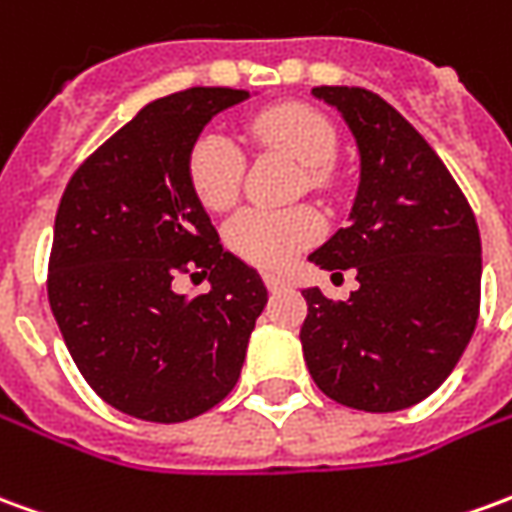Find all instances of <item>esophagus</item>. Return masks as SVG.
<instances>
[{
	"label": "esophagus",
	"instance_id": "esophagus-1",
	"mask_svg": "<svg viewBox=\"0 0 512 512\" xmlns=\"http://www.w3.org/2000/svg\"><path fill=\"white\" fill-rule=\"evenodd\" d=\"M263 282H266V288L271 293H277V291H285L291 282L285 280V277H280V274H263Z\"/></svg>",
	"mask_w": 512,
	"mask_h": 512
}]
</instances>
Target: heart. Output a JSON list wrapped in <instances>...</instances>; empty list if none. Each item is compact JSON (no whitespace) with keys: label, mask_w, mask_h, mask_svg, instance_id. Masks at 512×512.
<instances>
[{"label":"heart","mask_w":512,"mask_h":512,"mask_svg":"<svg viewBox=\"0 0 512 512\" xmlns=\"http://www.w3.org/2000/svg\"><path fill=\"white\" fill-rule=\"evenodd\" d=\"M252 141L266 149H277L305 166L310 188L324 185V169L338 149L332 121L316 107L302 102H280L249 119ZM188 182L194 196L213 213L230 210L241 194L246 160L241 146L219 127L199 132L188 152ZM324 224L316 210H244L227 227V246L235 255L257 268H282L299 252L321 238Z\"/></svg>","instance_id":"b5f03b06"}]
</instances>
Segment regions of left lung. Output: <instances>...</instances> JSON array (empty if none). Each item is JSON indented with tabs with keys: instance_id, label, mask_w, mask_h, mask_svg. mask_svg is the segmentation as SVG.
<instances>
[{
	"instance_id": "1",
	"label": "left lung",
	"mask_w": 512,
	"mask_h": 512,
	"mask_svg": "<svg viewBox=\"0 0 512 512\" xmlns=\"http://www.w3.org/2000/svg\"><path fill=\"white\" fill-rule=\"evenodd\" d=\"M360 149L352 221L310 260L360 288L332 302L307 288L299 338L330 399L368 413L418 405L441 385L480 318L482 244L466 194L410 121L366 88L318 85Z\"/></svg>"
}]
</instances>
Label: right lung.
<instances>
[{
    "label": "right lung",
    "mask_w": 512,
    "mask_h": 512,
    "mask_svg": "<svg viewBox=\"0 0 512 512\" xmlns=\"http://www.w3.org/2000/svg\"><path fill=\"white\" fill-rule=\"evenodd\" d=\"M249 91L188 88L146 105L71 174L46 291L85 382L127 416L177 424L235 388L268 302L255 268L224 252L188 182V152ZM177 273L207 276L185 300Z\"/></svg>",
    "instance_id": "add662e5"
}]
</instances>
